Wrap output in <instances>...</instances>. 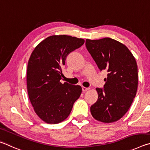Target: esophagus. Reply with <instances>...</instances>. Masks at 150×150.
I'll use <instances>...</instances> for the list:
<instances>
[{"mask_svg": "<svg viewBox=\"0 0 150 150\" xmlns=\"http://www.w3.org/2000/svg\"><path fill=\"white\" fill-rule=\"evenodd\" d=\"M90 90V88H89L82 87V91H83V92H84V91H88V90Z\"/></svg>", "mask_w": 150, "mask_h": 150, "instance_id": "1", "label": "esophagus"}]
</instances>
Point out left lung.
Masks as SVG:
<instances>
[{"label":"left lung","mask_w":150,"mask_h":150,"mask_svg":"<svg viewBox=\"0 0 150 150\" xmlns=\"http://www.w3.org/2000/svg\"><path fill=\"white\" fill-rule=\"evenodd\" d=\"M86 46L99 70H106L104 88H96L98 99L90 107L92 117L102 122L117 121L132 105L138 89V66L124 44L109 38L91 40Z\"/></svg>","instance_id":"1"}]
</instances>
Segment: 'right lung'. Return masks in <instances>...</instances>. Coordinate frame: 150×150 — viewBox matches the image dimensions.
Here are the masks:
<instances>
[{
    "mask_svg": "<svg viewBox=\"0 0 150 150\" xmlns=\"http://www.w3.org/2000/svg\"><path fill=\"white\" fill-rule=\"evenodd\" d=\"M84 43V39L66 35L49 36L35 47L29 59L27 89L37 115L48 124H57L69 116L80 98V86L62 83L67 55Z\"/></svg>",
    "mask_w": 150,
    "mask_h": 150,
    "instance_id": "1",
    "label": "right lung"
}]
</instances>
